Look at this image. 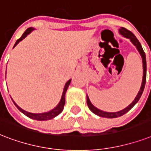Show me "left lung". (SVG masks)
<instances>
[{
    "label": "left lung",
    "mask_w": 151,
    "mask_h": 151,
    "mask_svg": "<svg viewBox=\"0 0 151 151\" xmlns=\"http://www.w3.org/2000/svg\"><path fill=\"white\" fill-rule=\"evenodd\" d=\"M119 33L123 36V37H124V38L130 39L132 43L136 47L137 50L139 51V54L141 55V57H142V69H143V73H142L143 76H142V84H141V87H140L139 91L138 92L137 95L135 97V99H134V101H133L129 106H127L125 109H122V110L120 111H118V112L109 113V112H105V111H102L101 110V109H99L96 108L95 106H94L92 105V103L91 102V101H90V99H89V97L86 95V103H87V106H88L90 110L91 111L92 113H94V114H96V115L101 116V117L116 118L119 117V116H123L124 114H125L126 113H128V111L130 110L132 108L133 106H135V104L138 102V101L139 100L140 97L142 95V92H143V90H144L145 84H146V79H147V61H146V55H145L144 51L142 50V45H141L140 42H139V40L136 38V37H135L130 31L127 30L126 28L120 27V29H119Z\"/></svg>",
    "instance_id": "obj_1"
}]
</instances>
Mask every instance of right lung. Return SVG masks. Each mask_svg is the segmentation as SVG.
I'll list each match as a JSON object with an SVG mask.
<instances>
[{
    "label": "right lung",
    "mask_w": 151,
    "mask_h": 151,
    "mask_svg": "<svg viewBox=\"0 0 151 151\" xmlns=\"http://www.w3.org/2000/svg\"><path fill=\"white\" fill-rule=\"evenodd\" d=\"M34 30H35V28L33 27H30V28H28V29H27V30L25 31V32L23 34V35L21 36V38H19L18 40L16 41V42L15 43V45H14V47H15V46H16V45L19 42H21L23 39H24V38H25L26 37L29 35V34L31 33ZM71 80H72V79H69V80L65 83L64 90H63L62 96H61L60 101V102L58 103V105H57L54 109H52V110L49 111V112H45V113H29V112H27V111L23 110V109H21L20 107H19V106L18 105H17V104H16L13 100H12H12L14 105L17 107V109H18L20 111L21 113H23L24 115L28 116V117H30L31 118V119H33V120H50V119H52V118L56 117L57 116L59 115L60 113H61V112L63 111V109H64V106H65V94H66V91H67L68 88V86L70 85Z\"/></svg>",
    "instance_id": "right-lung-1"
}]
</instances>
